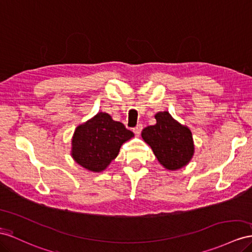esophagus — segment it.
Wrapping results in <instances>:
<instances>
[{
    "label": "esophagus",
    "instance_id": "34e87169",
    "mask_svg": "<svg viewBox=\"0 0 252 252\" xmlns=\"http://www.w3.org/2000/svg\"><path fill=\"white\" fill-rule=\"evenodd\" d=\"M142 129H143L142 124H139L137 127L133 128V132L135 133V135H140V133H141V131H142Z\"/></svg>",
    "mask_w": 252,
    "mask_h": 252
}]
</instances>
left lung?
I'll list each match as a JSON object with an SVG mask.
<instances>
[{
	"label": "left lung",
	"mask_w": 252,
	"mask_h": 252,
	"mask_svg": "<svg viewBox=\"0 0 252 252\" xmlns=\"http://www.w3.org/2000/svg\"><path fill=\"white\" fill-rule=\"evenodd\" d=\"M155 119L157 123L142 130V139L151 146L163 167L168 171L185 167L195 152L192 131L167 111L156 113Z\"/></svg>",
	"instance_id": "left-lung-1"
}]
</instances>
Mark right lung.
Instances as JSON below:
<instances>
[{"mask_svg": "<svg viewBox=\"0 0 252 252\" xmlns=\"http://www.w3.org/2000/svg\"><path fill=\"white\" fill-rule=\"evenodd\" d=\"M134 137L121 122L106 112L76 127L72 138L71 156L77 164L93 173H100L118 157L123 143Z\"/></svg>", "mask_w": 252, "mask_h": 252, "instance_id": "right-lung-1", "label": "right lung"}]
</instances>
